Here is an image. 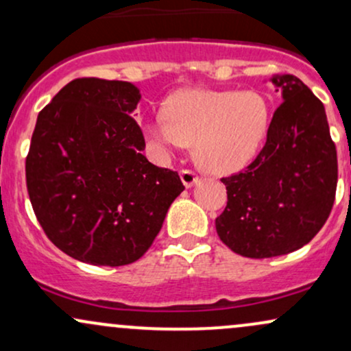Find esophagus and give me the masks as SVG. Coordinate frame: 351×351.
Instances as JSON below:
<instances>
[{
  "label": "esophagus",
  "instance_id": "34e87169",
  "mask_svg": "<svg viewBox=\"0 0 351 351\" xmlns=\"http://www.w3.org/2000/svg\"><path fill=\"white\" fill-rule=\"evenodd\" d=\"M180 176H181V181H183V184L186 188L195 186V184L198 183V180H199V176L196 175L195 171H191V170H181Z\"/></svg>",
  "mask_w": 351,
  "mask_h": 351
}]
</instances>
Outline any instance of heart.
<instances>
[{"instance_id": "b5f03b06", "label": "heart", "mask_w": 351, "mask_h": 351, "mask_svg": "<svg viewBox=\"0 0 351 351\" xmlns=\"http://www.w3.org/2000/svg\"><path fill=\"white\" fill-rule=\"evenodd\" d=\"M162 115L143 125L153 150L170 156L193 142L196 162L217 175L251 163L272 123L271 100L256 88H183L165 100Z\"/></svg>"}]
</instances>
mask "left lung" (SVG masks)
Instances as JSON below:
<instances>
[{
  "mask_svg": "<svg viewBox=\"0 0 351 351\" xmlns=\"http://www.w3.org/2000/svg\"><path fill=\"white\" fill-rule=\"evenodd\" d=\"M282 104L264 148L245 170L223 178L228 204L219 239L251 259L284 256L315 237L335 201L338 165L324 104L299 77L274 75Z\"/></svg>",
  "mask_w": 351,
  "mask_h": 351,
  "instance_id": "obj_1",
  "label": "left lung"
}]
</instances>
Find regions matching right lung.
<instances>
[{
	"mask_svg": "<svg viewBox=\"0 0 351 351\" xmlns=\"http://www.w3.org/2000/svg\"><path fill=\"white\" fill-rule=\"evenodd\" d=\"M138 87L75 79L39 112L26 158L34 215L62 252L119 267L138 261L183 191L178 173L143 155Z\"/></svg>",
	"mask_w": 351,
	"mask_h": 351,
	"instance_id": "right-lung-1",
	"label": "right lung"
}]
</instances>
